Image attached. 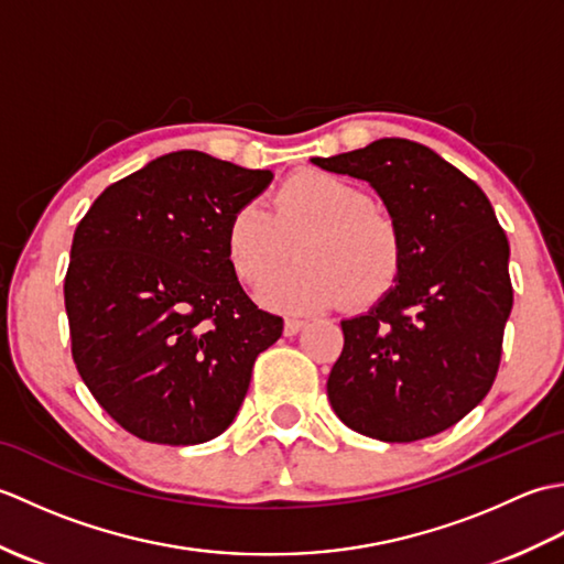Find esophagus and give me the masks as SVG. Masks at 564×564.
Instances as JSON below:
<instances>
[{
  "mask_svg": "<svg viewBox=\"0 0 564 564\" xmlns=\"http://www.w3.org/2000/svg\"><path fill=\"white\" fill-rule=\"evenodd\" d=\"M305 325H307L305 319H285L283 334H285V337H295L297 332H303V329H305Z\"/></svg>",
  "mask_w": 564,
  "mask_h": 564,
  "instance_id": "esophagus-1",
  "label": "esophagus"
}]
</instances>
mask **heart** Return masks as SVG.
<instances>
[{
  "label": "heart",
  "instance_id": "heart-1",
  "mask_svg": "<svg viewBox=\"0 0 564 564\" xmlns=\"http://www.w3.org/2000/svg\"><path fill=\"white\" fill-rule=\"evenodd\" d=\"M303 261L275 275L259 293L283 313H319L346 301L368 307L400 279L402 235L388 210L361 186L329 172L291 174L273 191V210L242 203L225 227V254L235 275L261 285L293 257Z\"/></svg>",
  "mask_w": 564,
  "mask_h": 564
}]
</instances>
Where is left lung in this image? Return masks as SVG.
<instances>
[{
  "instance_id": "obj_1",
  "label": "left lung",
  "mask_w": 564,
  "mask_h": 564,
  "mask_svg": "<svg viewBox=\"0 0 564 564\" xmlns=\"http://www.w3.org/2000/svg\"><path fill=\"white\" fill-rule=\"evenodd\" d=\"M313 164L368 182L402 235L394 289L341 322L332 410L378 441L436 436L475 410L497 378L513 305L509 239L485 191L419 142L382 138Z\"/></svg>"
}]
</instances>
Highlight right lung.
I'll return each mask as SVG.
<instances>
[{
    "label": "right lung",
    "instance_id": "obj_1",
    "mask_svg": "<svg viewBox=\"0 0 564 564\" xmlns=\"http://www.w3.org/2000/svg\"><path fill=\"white\" fill-rule=\"evenodd\" d=\"M271 178L178 150L111 184L79 220L65 275L72 358L133 436H220L257 356L279 341L283 319L249 301L225 254L230 215Z\"/></svg>",
    "mask_w": 564,
    "mask_h": 564
}]
</instances>
